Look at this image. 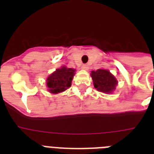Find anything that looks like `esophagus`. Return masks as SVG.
<instances>
[{
	"label": "esophagus",
	"instance_id": "esophagus-1",
	"mask_svg": "<svg viewBox=\"0 0 154 154\" xmlns=\"http://www.w3.org/2000/svg\"><path fill=\"white\" fill-rule=\"evenodd\" d=\"M82 69H83V70H88V69H89V66H88V65L85 64V65H82Z\"/></svg>",
	"mask_w": 154,
	"mask_h": 154
}]
</instances>
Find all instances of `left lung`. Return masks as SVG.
Masks as SVG:
<instances>
[{"instance_id": "8db88e82", "label": "left lung", "mask_w": 154, "mask_h": 154, "mask_svg": "<svg viewBox=\"0 0 154 154\" xmlns=\"http://www.w3.org/2000/svg\"><path fill=\"white\" fill-rule=\"evenodd\" d=\"M91 77L93 81L94 87L98 91L104 93H112L115 90L118 82L113 75L109 72V71L106 69H97L92 71Z\"/></svg>"}]
</instances>
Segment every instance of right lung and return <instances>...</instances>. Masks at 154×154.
I'll list each match as a JSON object with an SVG mask.
<instances>
[{
    "mask_svg": "<svg viewBox=\"0 0 154 154\" xmlns=\"http://www.w3.org/2000/svg\"><path fill=\"white\" fill-rule=\"evenodd\" d=\"M75 72V69L65 66L56 69L46 80L48 91L52 94H57L69 89L72 85Z\"/></svg>",
    "mask_w": 154,
    "mask_h": 154,
    "instance_id": "1",
    "label": "right lung"
}]
</instances>
